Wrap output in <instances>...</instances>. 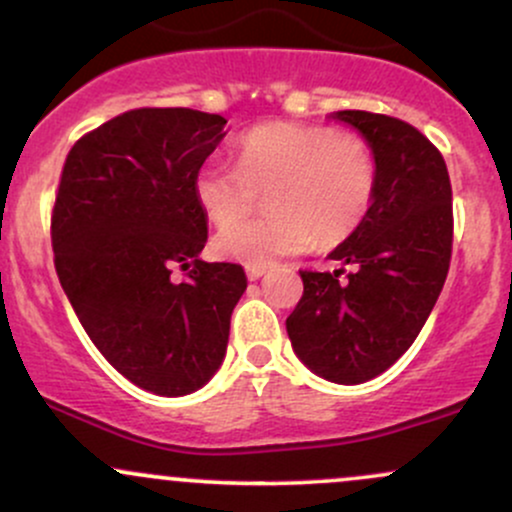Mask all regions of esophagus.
Instances as JSON below:
<instances>
[{
  "label": "esophagus",
  "mask_w": 512,
  "mask_h": 512,
  "mask_svg": "<svg viewBox=\"0 0 512 512\" xmlns=\"http://www.w3.org/2000/svg\"><path fill=\"white\" fill-rule=\"evenodd\" d=\"M245 272H248L250 281H257L260 276L267 274V267H264V264H248V267H245Z\"/></svg>",
  "instance_id": "esophagus-1"
}]
</instances>
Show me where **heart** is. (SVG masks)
Segmentation results:
<instances>
[{
    "instance_id": "b5f03b06",
    "label": "heart",
    "mask_w": 512,
    "mask_h": 512,
    "mask_svg": "<svg viewBox=\"0 0 512 512\" xmlns=\"http://www.w3.org/2000/svg\"><path fill=\"white\" fill-rule=\"evenodd\" d=\"M236 156L238 168L207 163L195 178L199 207L223 228L214 248L228 260L269 264L308 250L313 240L334 248L354 236L375 199L378 161L358 134L269 122L240 137ZM262 196L273 214L239 224Z\"/></svg>"
}]
</instances>
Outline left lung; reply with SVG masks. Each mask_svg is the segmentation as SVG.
Segmentation results:
<instances>
[{
    "label": "left lung",
    "mask_w": 512,
    "mask_h": 512,
    "mask_svg": "<svg viewBox=\"0 0 512 512\" xmlns=\"http://www.w3.org/2000/svg\"><path fill=\"white\" fill-rule=\"evenodd\" d=\"M373 146L378 187L368 216L332 252L337 272L301 269L303 296L286 317L293 351L339 385L375 378L426 325L452 255V187L443 154L409 122L339 110Z\"/></svg>",
    "instance_id": "left-lung-1"
}]
</instances>
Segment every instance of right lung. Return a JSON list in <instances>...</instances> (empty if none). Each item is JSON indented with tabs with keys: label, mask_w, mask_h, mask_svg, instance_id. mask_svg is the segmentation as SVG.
<instances>
[{
	"label": "right lung",
	"mask_w": 512,
	"mask_h": 512,
	"mask_svg": "<svg viewBox=\"0 0 512 512\" xmlns=\"http://www.w3.org/2000/svg\"><path fill=\"white\" fill-rule=\"evenodd\" d=\"M223 125L192 108L127 110L69 149L57 187L50 236L62 289L110 366L154 395L209 383L248 289L240 264L199 260L207 214L195 178Z\"/></svg>",
	"instance_id": "add662e5"
}]
</instances>
